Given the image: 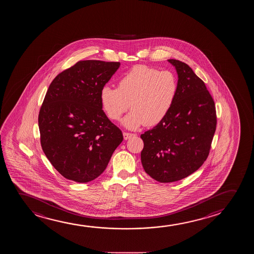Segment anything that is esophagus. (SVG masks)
<instances>
[{
	"instance_id": "esophagus-1",
	"label": "esophagus",
	"mask_w": 254,
	"mask_h": 254,
	"mask_svg": "<svg viewBox=\"0 0 254 254\" xmlns=\"http://www.w3.org/2000/svg\"><path fill=\"white\" fill-rule=\"evenodd\" d=\"M123 136H124V139H125V140H128L130 138L135 136V134H134V133H132V132H123Z\"/></svg>"
}]
</instances>
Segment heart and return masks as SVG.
<instances>
[{"instance_id": "b5f03b06", "label": "heart", "mask_w": 254, "mask_h": 254, "mask_svg": "<svg viewBox=\"0 0 254 254\" xmlns=\"http://www.w3.org/2000/svg\"><path fill=\"white\" fill-rule=\"evenodd\" d=\"M177 89L172 72L139 65L120 77L117 88L103 86L99 99L107 117L114 122L128 110L130 104L132 111L122 123L127 128L135 129L162 122L172 107Z\"/></svg>"}]
</instances>
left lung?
<instances>
[{
  "instance_id": "left-lung-1",
  "label": "left lung",
  "mask_w": 254,
  "mask_h": 254,
  "mask_svg": "<svg viewBox=\"0 0 254 254\" xmlns=\"http://www.w3.org/2000/svg\"><path fill=\"white\" fill-rule=\"evenodd\" d=\"M169 62L178 74L176 99L162 122L140 135L144 170L160 183L182 180L196 171L210 154L217 127L215 102L204 82L187 64Z\"/></svg>"
}]
</instances>
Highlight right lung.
<instances>
[{
	"mask_svg": "<svg viewBox=\"0 0 254 254\" xmlns=\"http://www.w3.org/2000/svg\"><path fill=\"white\" fill-rule=\"evenodd\" d=\"M120 62L81 60L49 86L39 115L41 146L63 177L88 183L103 173L123 140L102 110L99 94Z\"/></svg>",
	"mask_w": 254,
	"mask_h": 254,
	"instance_id": "right-lung-1",
	"label": "right lung"
}]
</instances>
